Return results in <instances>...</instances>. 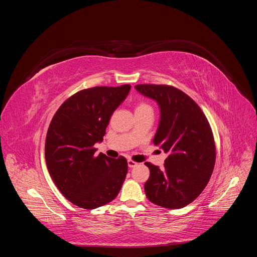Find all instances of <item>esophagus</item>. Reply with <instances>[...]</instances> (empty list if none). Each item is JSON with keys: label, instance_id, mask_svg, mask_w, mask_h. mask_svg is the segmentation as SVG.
Segmentation results:
<instances>
[{"label": "esophagus", "instance_id": "obj_1", "mask_svg": "<svg viewBox=\"0 0 257 257\" xmlns=\"http://www.w3.org/2000/svg\"><path fill=\"white\" fill-rule=\"evenodd\" d=\"M136 165H137V163H136V162L132 161V160H128V161H127V166H128L130 168H132V167H135Z\"/></svg>", "mask_w": 257, "mask_h": 257}]
</instances>
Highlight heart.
<instances>
[{
	"label": "heart",
	"instance_id": "obj_1",
	"mask_svg": "<svg viewBox=\"0 0 257 257\" xmlns=\"http://www.w3.org/2000/svg\"><path fill=\"white\" fill-rule=\"evenodd\" d=\"M148 108H151L149 105H147V104H145V103H141V104H138L137 105V107H136V109L135 110H142V109H148Z\"/></svg>",
	"mask_w": 257,
	"mask_h": 257
}]
</instances>
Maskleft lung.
Here are the masks:
<instances>
[{
  "mask_svg": "<svg viewBox=\"0 0 257 257\" xmlns=\"http://www.w3.org/2000/svg\"><path fill=\"white\" fill-rule=\"evenodd\" d=\"M135 89L157 102L160 122L153 144L168 153L163 169L145 163L150 169L146 196L163 208H183L199 196L213 172L215 145L211 127L199 106L177 88L137 84Z\"/></svg>",
  "mask_w": 257,
  "mask_h": 257,
  "instance_id": "left-lung-1",
  "label": "left lung"
}]
</instances>
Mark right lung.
Segmentation results:
<instances>
[{"label":"right lung","instance_id":"1","mask_svg":"<svg viewBox=\"0 0 257 257\" xmlns=\"http://www.w3.org/2000/svg\"><path fill=\"white\" fill-rule=\"evenodd\" d=\"M131 90L94 87L77 92L60 106L50 122L45 143V160L54 184L72 204L95 209L113 200L127 174L123 157L95 155L110 116Z\"/></svg>","mask_w":257,"mask_h":257}]
</instances>
